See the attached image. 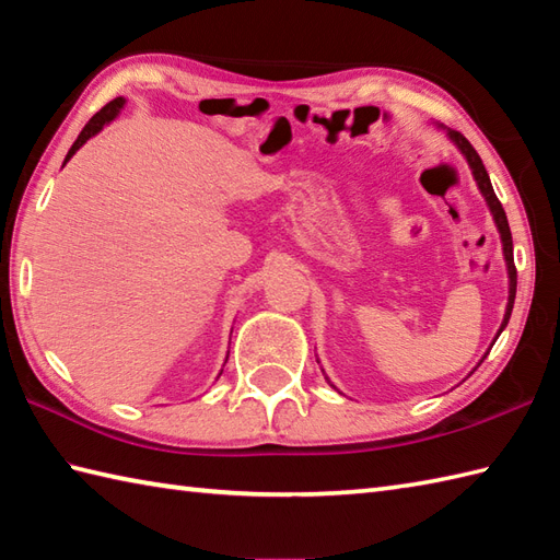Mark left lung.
Listing matches in <instances>:
<instances>
[{
	"instance_id": "1",
	"label": "left lung",
	"mask_w": 560,
	"mask_h": 560,
	"mask_svg": "<svg viewBox=\"0 0 560 560\" xmlns=\"http://www.w3.org/2000/svg\"><path fill=\"white\" fill-rule=\"evenodd\" d=\"M448 136L457 143L459 151L465 153L467 163H469V167H471V175H475V179H477V184H479V189H481L483 198H487V203H489V208H491L495 225H499L501 240H503V254H505V260H508V276H511V296H508V308H505V318H503V326H501V330H503V328L508 326V320H511V312H513V304H515V290H517V270H515V260H513V237H511V228H508L505 210H503L499 198H495V194H493L491 179H489V175H487V170H483V163H481L479 153L475 151V148H471V143H469L459 131H453V129H451Z\"/></svg>"
}]
</instances>
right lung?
Segmentation results:
<instances>
[{
	"label": "right lung",
	"mask_w": 560,
	"mask_h": 560,
	"mask_svg": "<svg viewBox=\"0 0 560 560\" xmlns=\"http://www.w3.org/2000/svg\"><path fill=\"white\" fill-rule=\"evenodd\" d=\"M121 105H124V97H115V101H109L101 112H95V115L91 117V121L85 124L83 127V131L79 133V139L73 141V145H71V151L67 153V158H65V163H69V158L79 151V148L91 139V136H95L97 131H101L107 121H112L117 117V112L121 109Z\"/></svg>",
	"instance_id": "add662e5"
}]
</instances>
